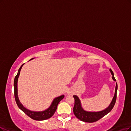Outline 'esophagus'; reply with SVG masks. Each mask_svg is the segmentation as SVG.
Masks as SVG:
<instances>
[{"label":"esophagus","mask_w":131,"mask_h":131,"mask_svg":"<svg viewBox=\"0 0 131 131\" xmlns=\"http://www.w3.org/2000/svg\"><path fill=\"white\" fill-rule=\"evenodd\" d=\"M67 94L69 95H72L73 94V91H72V90L69 89H68V90L67 91Z\"/></svg>","instance_id":"1"}]
</instances>
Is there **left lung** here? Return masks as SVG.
<instances>
[{
	"instance_id": "8db88e82",
	"label": "left lung",
	"mask_w": 131,
	"mask_h": 131,
	"mask_svg": "<svg viewBox=\"0 0 131 131\" xmlns=\"http://www.w3.org/2000/svg\"><path fill=\"white\" fill-rule=\"evenodd\" d=\"M111 74H112V78L114 81H116L114 73L112 70L111 69H110ZM118 89V85L117 83H116L115 86V93L114 95L113 98V99L111 101L110 105L108 106V107L106 109L99 111V112H89V111H85L81 105L80 100L78 97V96L73 95L74 98V106L73 107V113L75 117L78 119L80 120L83 122L86 123H93L95 122L96 121L99 120L100 119L104 117L105 115L108 114L112 110L114 106L115 105L116 99H117V92Z\"/></svg>"
}]
</instances>
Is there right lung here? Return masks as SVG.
Instances as JSON below:
<instances>
[{"label": "right lung", "mask_w": 131, "mask_h": 131, "mask_svg": "<svg viewBox=\"0 0 131 131\" xmlns=\"http://www.w3.org/2000/svg\"><path fill=\"white\" fill-rule=\"evenodd\" d=\"M33 59H34V58H32V59H31L30 60H31ZM24 64H23L20 66V68H19L18 71V73L17 75L15 77V78H14V98H15L16 103L19 108H20L21 111H23L24 113L28 116L29 117H30L33 120L40 121V120H44L47 119H49L51 117H52L53 115V114H54L56 111L57 110L58 104H59L60 101L64 98V95H60L59 96H58V97H57L55 99H54L49 108H48L45 111H40V112H35V111H32L26 108L22 105V104L20 102V101L19 100L18 96V88H17L18 79L19 78V74H20V70Z\"/></svg>", "instance_id": "obj_1"}]
</instances>
